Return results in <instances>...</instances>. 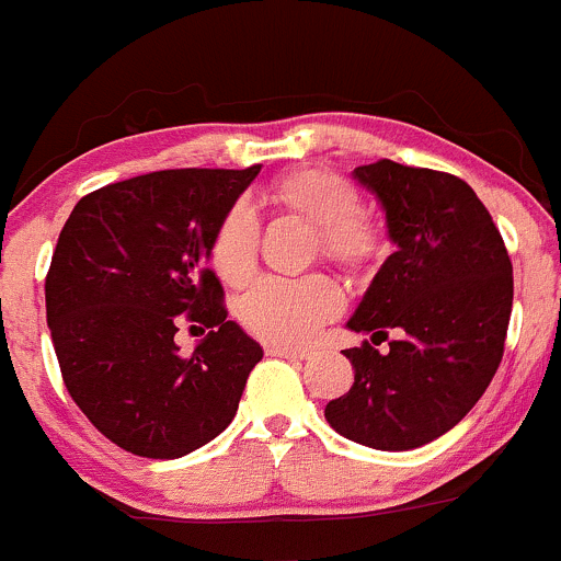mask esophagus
Wrapping results in <instances>:
<instances>
[{"label": "esophagus", "mask_w": 561, "mask_h": 561, "mask_svg": "<svg viewBox=\"0 0 561 561\" xmlns=\"http://www.w3.org/2000/svg\"><path fill=\"white\" fill-rule=\"evenodd\" d=\"M270 356H283V359H310V351L291 348V345H267Z\"/></svg>", "instance_id": "1"}]
</instances>
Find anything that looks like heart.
I'll use <instances>...</instances> for the list:
<instances>
[{
    "instance_id": "heart-1",
    "label": "heart",
    "mask_w": 561,
    "mask_h": 561,
    "mask_svg": "<svg viewBox=\"0 0 561 561\" xmlns=\"http://www.w3.org/2000/svg\"><path fill=\"white\" fill-rule=\"evenodd\" d=\"M267 199L319 229L327 256L354 262L367 256L373 234L359 218V194L329 170H297L270 186ZM259 221L248 205L229 207L210 242V264L218 278L245 283L256 267ZM343 310V291L327 275L262 278L238 302V319L256 337L278 345H305Z\"/></svg>"
}]
</instances>
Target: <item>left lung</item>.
<instances>
[{
  "label": "left lung",
  "mask_w": 561,
  "mask_h": 561,
  "mask_svg": "<svg viewBox=\"0 0 561 561\" xmlns=\"http://www.w3.org/2000/svg\"><path fill=\"white\" fill-rule=\"evenodd\" d=\"M383 210L394 253L345 329L371 343L343 351L354 386L323 408L337 435L410 451L454 430L492 383L513 308V264L476 192L446 172L380 159L351 172Z\"/></svg>",
  "instance_id": "obj_1"
}]
</instances>
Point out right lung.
<instances>
[{"label": "right lung", "instance_id": "obj_1", "mask_svg": "<svg viewBox=\"0 0 561 561\" xmlns=\"http://www.w3.org/2000/svg\"><path fill=\"white\" fill-rule=\"evenodd\" d=\"M262 167L161 170L85 194L69 213L45 310L67 391L115 446L181 459L221 435L264 351L227 321L207 270L224 213ZM211 329L181 357L176 327Z\"/></svg>", "mask_w": 561, "mask_h": 561}]
</instances>
